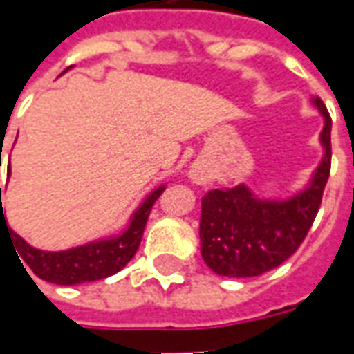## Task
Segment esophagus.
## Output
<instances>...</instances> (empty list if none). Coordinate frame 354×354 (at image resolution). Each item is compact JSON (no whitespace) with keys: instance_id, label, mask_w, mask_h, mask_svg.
Here are the masks:
<instances>
[{"instance_id":"esophagus-1","label":"esophagus","mask_w":354,"mask_h":354,"mask_svg":"<svg viewBox=\"0 0 354 354\" xmlns=\"http://www.w3.org/2000/svg\"><path fill=\"white\" fill-rule=\"evenodd\" d=\"M187 178L192 180V184L195 185H205L208 184V180H210V169H208L205 162H193L192 169L187 172Z\"/></svg>"}]
</instances>
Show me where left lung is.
<instances>
[{
    "label": "left lung",
    "mask_w": 354,
    "mask_h": 354,
    "mask_svg": "<svg viewBox=\"0 0 354 354\" xmlns=\"http://www.w3.org/2000/svg\"><path fill=\"white\" fill-rule=\"evenodd\" d=\"M311 104L322 117V157L304 187L288 197H263L241 182L212 189L201 201V256L216 274L243 279L267 273L288 260L311 230L332 161V119L319 96Z\"/></svg>",
    "instance_id": "8db88e82"
}]
</instances>
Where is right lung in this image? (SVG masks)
<instances>
[{
	"mask_svg": "<svg viewBox=\"0 0 354 354\" xmlns=\"http://www.w3.org/2000/svg\"><path fill=\"white\" fill-rule=\"evenodd\" d=\"M9 176H11V169H9ZM165 187L167 185L161 184L147 193L146 199L142 201L131 214L123 231H119L115 235L96 239V241H88L85 245L66 248V250L35 248L20 237L19 233H15L5 222L0 187V231L1 227H5L11 243L19 252L20 260L43 281L60 284V286L102 281L106 277L119 273L132 260L144 235L149 210L155 201L159 199V195L165 192Z\"/></svg>",
	"mask_w": 354,
	"mask_h": 354,
	"instance_id": "obj_1",
	"label": "right lung"
}]
</instances>
